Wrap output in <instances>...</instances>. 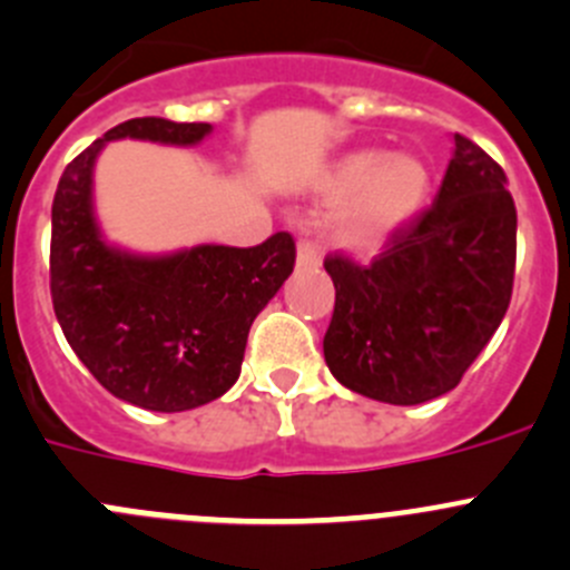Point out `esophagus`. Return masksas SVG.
Wrapping results in <instances>:
<instances>
[{"instance_id":"34e87169","label":"esophagus","mask_w":570,"mask_h":570,"mask_svg":"<svg viewBox=\"0 0 570 570\" xmlns=\"http://www.w3.org/2000/svg\"><path fill=\"white\" fill-rule=\"evenodd\" d=\"M323 264V256H320V245L314 239H301L297 245V267L301 269H317Z\"/></svg>"}]
</instances>
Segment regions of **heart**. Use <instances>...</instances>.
Instances as JSON below:
<instances>
[{"label": "heart", "instance_id": "1", "mask_svg": "<svg viewBox=\"0 0 570 570\" xmlns=\"http://www.w3.org/2000/svg\"><path fill=\"white\" fill-rule=\"evenodd\" d=\"M323 189L331 200L353 197L340 219V239L351 247H370L423 206L429 173L414 156L358 150L336 164Z\"/></svg>", "mask_w": 570, "mask_h": 570}]
</instances>
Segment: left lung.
<instances>
[{"label": "left lung", "mask_w": 570, "mask_h": 570, "mask_svg": "<svg viewBox=\"0 0 570 570\" xmlns=\"http://www.w3.org/2000/svg\"><path fill=\"white\" fill-rule=\"evenodd\" d=\"M515 234L504 169L454 132L432 206L392 230L370 264L325 256L336 301L323 353L334 379L395 406L454 390L510 306Z\"/></svg>", "instance_id": "1"}]
</instances>
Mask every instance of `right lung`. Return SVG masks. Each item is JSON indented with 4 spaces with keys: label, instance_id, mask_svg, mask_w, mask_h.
Returning <instances> with one entry per match:
<instances>
[{
    "label": "right lung",
    "instance_id": "right-lung-1",
    "mask_svg": "<svg viewBox=\"0 0 570 570\" xmlns=\"http://www.w3.org/2000/svg\"><path fill=\"white\" fill-rule=\"evenodd\" d=\"M208 132L206 121H121L63 169L52 200L49 292L66 342L110 395L150 412L225 395L239 379L253 320L295 269L286 230L256 247L200 245L153 258L102 242L91 173L105 141L189 147Z\"/></svg>",
    "mask_w": 570,
    "mask_h": 570
}]
</instances>
